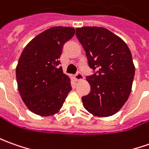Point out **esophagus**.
I'll list each match as a JSON object with an SVG mask.
<instances>
[{
  "instance_id": "obj_1",
  "label": "esophagus",
  "mask_w": 149,
  "mask_h": 149,
  "mask_svg": "<svg viewBox=\"0 0 149 149\" xmlns=\"http://www.w3.org/2000/svg\"><path fill=\"white\" fill-rule=\"evenodd\" d=\"M74 79L75 81H82V80H84V77H83V75L81 74V73L78 72L77 74H76L74 76Z\"/></svg>"
}]
</instances>
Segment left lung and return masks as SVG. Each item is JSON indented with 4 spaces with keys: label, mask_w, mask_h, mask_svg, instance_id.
Wrapping results in <instances>:
<instances>
[{
    "label": "left lung",
    "mask_w": 149,
    "mask_h": 149,
    "mask_svg": "<svg viewBox=\"0 0 149 149\" xmlns=\"http://www.w3.org/2000/svg\"><path fill=\"white\" fill-rule=\"evenodd\" d=\"M76 35L86 51L89 66L97 70L86 77L91 92L81 98L83 106L96 117L113 116L127 101L132 89L135 68L130 49L107 28H78Z\"/></svg>",
    "instance_id": "left-lung-1"
}]
</instances>
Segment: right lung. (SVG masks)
Masks as SVG:
<instances>
[{
	"label": "right lung",
	"instance_id": "right-lung-1",
	"mask_svg": "<svg viewBox=\"0 0 149 149\" xmlns=\"http://www.w3.org/2000/svg\"><path fill=\"white\" fill-rule=\"evenodd\" d=\"M70 27H53L40 33L25 46L16 67L19 95L28 109L49 117L59 112L72 90L71 80L60 63L63 45L74 36Z\"/></svg>",
	"mask_w": 149,
	"mask_h": 149
}]
</instances>
